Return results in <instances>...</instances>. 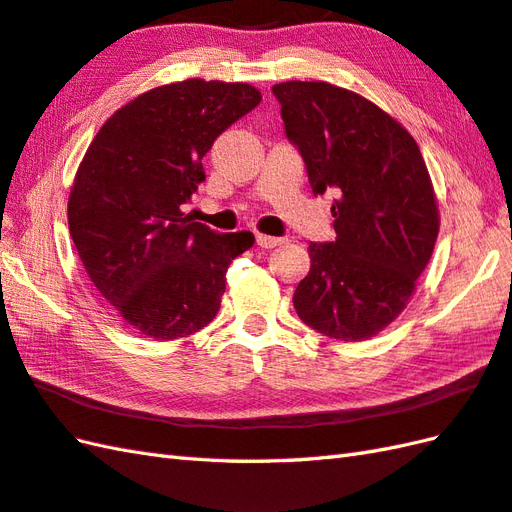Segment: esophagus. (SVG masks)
<instances>
[{
    "instance_id": "34e87169",
    "label": "esophagus",
    "mask_w": 512,
    "mask_h": 512,
    "mask_svg": "<svg viewBox=\"0 0 512 512\" xmlns=\"http://www.w3.org/2000/svg\"><path fill=\"white\" fill-rule=\"evenodd\" d=\"M283 242H285L283 237H272V235H264V233L257 235V246H261V248H275V246H281Z\"/></svg>"
}]
</instances>
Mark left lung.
<instances>
[{
    "mask_svg": "<svg viewBox=\"0 0 512 512\" xmlns=\"http://www.w3.org/2000/svg\"><path fill=\"white\" fill-rule=\"evenodd\" d=\"M272 93L314 196H336V240L310 244L312 266L296 285L294 310L329 338H373L406 310L441 227L423 154L360 93L303 80L279 82Z\"/></svg>",
    "mask_w": 512,
    "mask_h": 512,
    "instance_id": "obj_1",
    "label": "left lung"
}]
</instances>
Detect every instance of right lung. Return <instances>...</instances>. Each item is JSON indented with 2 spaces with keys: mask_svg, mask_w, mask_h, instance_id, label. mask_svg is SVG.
<instances>
[{
  "mask_svg": "<svg viewBox=\"0 0 512 512\" xmlns=\"http://www.w3.org/2000/svg\"><path fill=\"white\" fill-rule=\"evenodd\" d=\"M261 102L248 82L187 78L117 109L71 185V240L95 288L137 334L185 338L220 310L251 231L216 233L183 211L213 141Z\"/></svg>",
  "mask_w": 512,
  "mask_h": 512,
  "instance_id": "add662e5",
  "label": "right lung"
}]
</instances>
